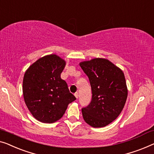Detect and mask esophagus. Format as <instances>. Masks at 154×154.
<instances>
[{"instance_id":"1","label":"esophagus","mask_w":154,"mask_h":154,"mask_svg":"<svg viewBox=\"0 0 154 154\" xmlns=\"http://www.w3.org/2000/svg\"><path fill=\"white\" fill-rule=\"evenodd\" d=\"M74 96L75 97V98H76V99H78V98H79V94L78 92H75L74 94Z\"/></svg>"}]
</instances>
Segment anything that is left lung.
Instances as JSON below:
<instances>
[{"label":"left lung","mask_w":154,"mask_h":154,"mask_svg":"<svg viewBox=\"0 0 154 154\" xmlns=\"http://www.w3.org/2000/svg\"><path fill=\"white\" fill-rule=\"evenodd\" d=\"M88 75L92 101L82 108L86 123L94 128L104 127L116 119L123 110L128 90L122 71L106 59L94 58L80 63Z\"/></svg>","instance_id":"1"}]
</instances>
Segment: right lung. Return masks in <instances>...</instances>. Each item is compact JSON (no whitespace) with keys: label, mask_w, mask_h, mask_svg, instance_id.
Returning <instances> with one entry per match:
<instances>
[{"label":"right lung","mask_w":154,"mask_h":154,"mask_svg":"<svg viewBox=\"0 0 154 154\" xmlns=\"http://www.w3.org/2000/svg\"><path fill=\"white\" fill-rule=\"evenodd\" d=\"M64 66L65 61L57 55H46L33 63L24 74V101L33 117L43 123L60 119L68 105L76 99L60 78Z\"/></svg>","instance_id":"1"}]
</instances>
